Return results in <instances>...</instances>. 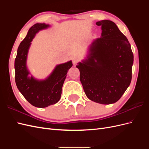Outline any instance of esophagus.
Wrapping results in <instances>:
<instances>
[{"mask_svg": "<svg viewBox=\"0 0 149 149\" xmlns=\"http://www.w3.org/2000/svg\"><path fill=\"white\" fill-rule=\"evenodd\" d=\"M72 61H73V64L76 65L79 61V58L77 56H73V58H72Z\"/></svg>", "mask_w": 149, "mask_h": 149, "instance_id": "esophagus-1", "label": "esophagus"}]
</instances>
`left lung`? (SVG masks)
Masks as SVG:
<instances>
[{"label": "left lung", "mask_w": 149, "mask_h": 149, "mask_svg": "<svg viewBox=\"0 0 149 149\" xmlns=\"http://www.w3.org/2000/svg\"><path fill=\"white\" fill-rule=\"evenodd\" d=\"M101 37L89 46L87 59L76 66L86 96L94 102L110 104L119 100L132 79L134 55L130 44L113 22H96Z\"/></svg>", "instance_id": "1"}]
</instances>
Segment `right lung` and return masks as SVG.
<instances>
[{
    "mask_svg": "<svg viewBox=\"0 0 149 149\" xmlns=\"http://www.w3.org/2000/svg\"><path fill=\"white\" fill-rule=\"evenodd\" d=\"M49 26L45 24H36L31 26L18 48L15 60V79L17 88L31 105L40 108L53 105L59 101L66 74L73 66L71 61L58 65L44 80H38L29 76L30 73L26 63L31 42L36 33Z\"/></svg>",
    "mask_w": 149,
    "mask_h": 149,
    "instance_id": "1",
    "label": "right lung"
}]
</instances>
